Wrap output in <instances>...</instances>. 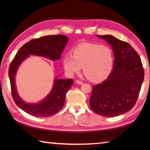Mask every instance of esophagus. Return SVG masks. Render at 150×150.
Listing matches in <instances>:
<instances>
[{"label":"esophagus","mask_w":150,"mask_h":150,"mask_svg":"<svg viewBox=\"0 0 150 150\" xmlns=\"http://www.w3.org/2000/svg\"><path fill=\"white\" fill-rule=\"evenodd\" d=\"M76 83H77V84H78V85H82L83 83V81H79V80H77V81H76Z\"/></svg>","instance_id":"obj_1"}]
</instances>
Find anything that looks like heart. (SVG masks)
Returning a JSON list of instances; mask_svg holds the SVG:
<instances>
[{
    "mask_svg": "<svg viewBox=\"0 0 150 150\" xmlns=\"http://www.w3.org/2000/svg\"><path fill=\"white\" fill-rule=\"evenodd\" d=\"M63 65L68 74L83 72L88 79L100 81L108 77L114 65L113 52L109 47L84 43L75 47L71 55L63 57Z\"/></svg>",
    "mask_w": 150,
    "mask_h": 150,
    "instance_id": "obj_1",
    "label": "heart"
}]
</instances>
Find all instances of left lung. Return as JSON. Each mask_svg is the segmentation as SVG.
<instances>
[{
    "mask_svg": "<svg viewBox=\"0 0 150 150\" xmlns=\"http://www.w3.org/2000/svg\"><path fill=\"white\" fill-rule=\"evenodd\" d=\"M98 37L111 45L115 59L107 79L93 86L89 105L98 115L113 117L135 105L144 81V67L138 53L128 43L110 35Z\"/></svg>",
    "mask_w": 150,
    "mask_h": 150,
    "instance_id": "1",
    "label": "left lung"
}]
</instances>
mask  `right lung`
<instances>
[{
  "instance_id": "1",
  "label": "right lung",
  "mask_w": 150,
  "mask_h": 150,
  "mask_svg": "<svg viewBox=\"0 0 150 150\" xmlns=\"http://www.w3.org/2000/svg\"><path fill=\"white\" fill-rule=\"evenodd\" d=\"M67 41V37L62 34L33 39L20 48L12 59L8 70L12 98L16 105L29 115L35 117H49L57 113L64 105L66 93L71 87L73 80L56 79L52 91L42 102L27 104L20 98L16 91L14 77L18 67L29 55H40L54 61L59 60Z\"/></svg>"
}]
</instances>
